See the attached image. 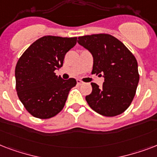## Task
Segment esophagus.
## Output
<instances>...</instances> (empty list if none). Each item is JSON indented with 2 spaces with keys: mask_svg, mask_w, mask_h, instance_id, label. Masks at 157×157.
Wrapping results in <instances>:
<instances>
[{
  "mask_svg": "<svg viewBox=\"0 0 157 157\" xmlns=\"http://www.w3.org/2000/svg\"><path fill=\"white\" fill-rule=\"evenodd\" d=\"M76 83H77V85H79V86H81V85L84 84V82H82V81H80V80H77V81H76Z\"/></svg>",
  "mask_w": 157,
  "mask_h": 157,
  "instance_id": "obj_1",
  "label": "esophagus"
}]
</instances>
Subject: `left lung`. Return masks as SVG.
Returning a JSON list of instances; mask_svg holds the SVG:
<instances>
[{
    "label": "left lung",
    "instance_id": "obj_1",
    "mask_svg": "<svg viewBox=\"0 0 157 157\" xmlns=\"http://www.w3.org/2000/svg\"><path fill=\"white\" fill-rule=\"evenodd\" d=\"M77 42L92 54V74L104 77L103 87L91 83L89 106L105 117L123 113L131 104L139 81L138 63L128 48L109 34L79 36Z\"/></svg>",
    "mask_w": 157,
    "mask_h": 157
}]
</instances>
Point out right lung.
<instances>
[{
  "label": "right lung",
  "instance_id": "obj_1",
  "mask_svg": "<svg viewBox=\"0 0 157 157\" xmlns=\"http://www.w3.org/2000/svg\"><path fill=\"white\" fill-rule=\"evenodd\" d=\"M77 37L45 36L33 42L19 58L15 67L16 91L32 116L49 119L63 108L74 78L63 80L54 71L63 66L67 52Z\"/></svg>",
  "mask_w": 157,
  "mask_h": 157
}]
</instances>
